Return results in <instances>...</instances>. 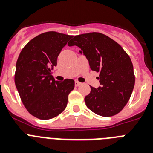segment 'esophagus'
Returning <instances> with one entry per match:
<instances>
[{
	"instance_id": "1",
	"label": "esophagus",
	"mask_w": 153,
	"mask_h": 153,
	"mask_svg": "<svg viewBox=\"0 0 153 153\" xmlns=\"http://www.w3.org/2000/svg\"><path fill=\"white\" fill-rule=\"evenodd\" d=\"M79 85H81V83H79V82H78V81L76 80L75 81V86H79Z\"/></svg>"
}]
</instances>
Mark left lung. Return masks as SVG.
<instances>
[{
  "label": "left lung",
  "mask_w": 153,
  "mask_h": 153,
  "mask_svg": "<svg viewBox=\"0 0 153 153\" xmlns=\"http://www.w3.org/2000/svg\"><path fill=\"white\" fill-rule=\"evenodd\" d=\"M77 46L79 53L88 60L90 69L100 73V86H90L85 97L86 106L102 117H112L126 105L135 85L133 66L123 47L109 36L100 33L75 36L68 46Z\"/></svg>",
  "instance_id": "1"
}]
</instances>
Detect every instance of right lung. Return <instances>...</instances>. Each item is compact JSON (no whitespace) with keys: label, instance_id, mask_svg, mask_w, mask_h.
<instances>
[{"label":"right lung","instance_id":"obj_1","mask_svg":"<svg viewBox=\"0 0 153 153\" xmlns=\"http://www.w3.org/2000/svg\"><path fill=\"white\" fill-rule=\"evenodd\" d=\"M73 36L49 31L36 36L21 51L16 63L14 81L27 111L40 120H50L67 107L74 80L56 81L51 70L60 51Z\"/></svg>","mask_w":153,"mask_h":153}]
</instances>
